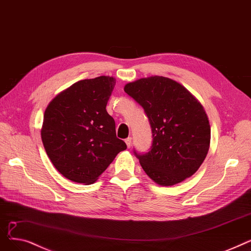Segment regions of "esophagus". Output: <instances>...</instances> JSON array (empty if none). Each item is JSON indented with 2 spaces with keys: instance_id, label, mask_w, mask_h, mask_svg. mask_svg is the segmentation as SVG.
Masks as SVG:
<instances>
[{
  "instance_id": "obj_1",
  "label": "esophagus",
  "mask_w": 251,
  "mask_h": 251,
  "mask_svg": "<svg viewBox=\"0 0 251 251\" xmlns=\"http://www.w3.org/2000/svg\"><path fill=\"white\" fill-rule=\"evenodd\" d=\"M126 146L129 148L130 147V144H132V138H130V137H128V138H126Z\"/></svg>"
}]
</instances>
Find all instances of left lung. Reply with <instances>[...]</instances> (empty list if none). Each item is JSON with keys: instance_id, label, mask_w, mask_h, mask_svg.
I'll list each match as a JSON object with an SVG mask.
<instances>
[{"instance_id": "8db88e82", "label": "left lung", "mask_w": 251, "mask_h": 251, "mask_svg": "<svg viewBox=\"0 0 251 251\" xmlns=\"http://www.w3.org/2000/svg\"><path fill=\"white\" fill-rule=\"evenodd\" d=\"M125 92L144 109L151 127L149 151L134 149L144 172L162 186L176 185L194 175L210 143V126L202 105L182 85L164 76L129 82Z\"/></svg>"}]
</instances>
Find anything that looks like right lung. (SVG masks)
Here are the masks:
<instances>
[{"label":"right lung","mask_w":251,"mask_h":251,"mask_svg":"<svg viewBox=\"0 0 251 251\" xmlns=\"http://www.w3.org/2000/svg\"><path fill=\"white\" fill-rule=\"evenodd\" d=\"M115 79H82L56 96L44 114L42 141L55 169L68 180L90 185L126 149L106 110Z\"/></svg>","instance_id":"obj_1"}]
</instances>
